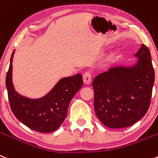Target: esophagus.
I'll return each instance as SVG.
<instances>
[{
    "label": "esophagus",
    "mask_w": 158,
    "mask_h": 158,
    "mask_svg": "<svg viewBox=\"0 0 158 158\" xmlns=\"http://www.w3.org/2000/svg\"><path fill=\"white\" fill-rule=\"evenodd\" d=\"M82 79H83L84 83L86 84V85L90 83L91 81H92V75H91V72H85L83 76H82Z\"/></svg>",
    "instance_id": "34e87169"
}]
</instances>
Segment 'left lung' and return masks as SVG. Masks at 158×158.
I'll use <instances>...</instances> for the list:
<instances>
[{"mask_svg": "<svg viewBox=\"0 0 158 158\" xmlns=\"http://www.w3.org/2000/svg\"><path fill=\"white\" fill-rule=\"evenodd\" d=\"M135 57L138 61L132 67L110 68L93 81L95 113L108 128L132 126L150 107L154 70L147 46L142 44Z\"/></svg>", "mask_w": 158, "mask_h": 158, "instance_id": "left-lung-1", "label": "left lung"}]
</instances>
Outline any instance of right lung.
<instances>
[{
    "label": "right lung",
    "mask_w": 158,
    "mask_h": 158,
    "mask_svg": "<svg viewBox=\"0 0 158 158\" xmlns=\"http://www.w3.org/2000/svg\"><path fill=\"white\" fill-rule=\"evenodd\" d=\"M13 51L6 76L8 101L14 115L25 126L39 132H54L65 119L68 107L75 94L82 87V75L63 78L46 96L29 99L19 95L12 83Z\"/></svg>",
    "instance_id": "add662e5"
}]
</instances>
